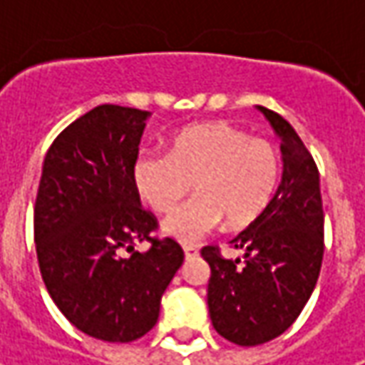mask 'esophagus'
I'll return each mask as SVG.
<instances>
[{"label": "esophagus", "instance_id": "esophagus-1", "mask_svg": "<svg viewBox=\"0 0 365 365\" xmlns=\"http://www.w3.org/2000/svg\"><path fill=\"white\" fill-rule=\"evenodd\" d=\"M197 254H199V250H197L195 245H185V258L187 259L197 258Z\"/></svg>", "mask_w": 365, "mask_h": 365}]
</instances>
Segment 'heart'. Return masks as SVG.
Listing matches in <instances>:
<instances>
[{
  "instance_id": "heart-1",
  "label": "heart",
  "mask_w": 365,
  "mask_h": 365,
  "mask_svg": "<svg viewBox=\"0 0 365 365\" xmlns=\"http://www.w3.org/2000/svg\"><path fill=\"white\" fill-rule=\"evenodd\" d=\"M280 154L270 140L250 135L227 121H211L178 133L168 154L146 152L133 164L140 197L156 213H170L192 189L197 197L164 221V232L195 244L217 230H242L272 201Z\"/></svg>"
}]
</instances>
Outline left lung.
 I'll list each match as a JSON object with an SVG mask.
<instances>
[{
    "instance_id": "8db88e82",
    "label": "left lung",
    "mask_w": 365,
    "mask_h": 365,
    "mask_svg": "<svg viewBox=\"0 0 365 365\" xmlns=\"http://www.w3.org/2000/svg\"><path fill=\"white\" fill-rule=\"evenodd\" d=\"M280 138L282 180L266 211L232 245L244 259H227L217 245L201 250L211 278L207 304L221 337L259 345L282 335L313 294L323 264V201L311 152L282 115L259 107Z\"/></svg>"
}]
</instances>
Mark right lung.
<instances>
[{
    "label": "right lung",
    "mask_w": 365,
    "mask_h": 365,
    "mask_svg": "<svg viewBox=\"0 0 365 365\" xmlns=\"http://www.w3.org/2000/svg\"><path fill=\"white\" fill-rule=\"evenodd\" d=\"M148 111L99 106L50 144L34 205L38 266L54 304L78 331L130 344L158 321L185 252L156 237L158 219L133 182ZM148 241L146 252L135 245Z\"/></svg>",
    "instance_id": "add662e5"
}]
</instances>
